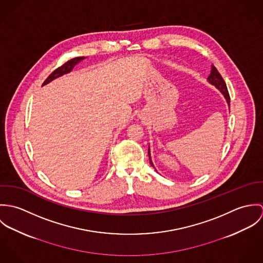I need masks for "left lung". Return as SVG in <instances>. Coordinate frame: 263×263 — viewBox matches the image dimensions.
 <instances>
[{
    "mask_svg": "<svg viewBox=\"0 0 263 263\" xmlns=\"http://www.w3.org/2000/svg\"><path fill=\"white\" fill-rule=\"evenodd\" d=\"M208 80H209V82H210L211 84L215 85V86L223 93V95L225 96L226 100H227V102H228V104H229V106H230V95H229V92H228V88H227V86H226L225 81H224L223 77L218 72V70H217L216 67H214V66L212 67V72H211V75L209 76ZM148 154H149L150 164L154 167V164H153L152 158H151L150 147H149V149H148Z\"/></svg>",
    "mask_w": 263,
    "mask_h": 263,
    "instance_id": "8db88e82",
    "label": "left lung"
}]
</instances>
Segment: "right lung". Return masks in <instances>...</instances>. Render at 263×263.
I'll return each instance as SVG.
<instances>
[{
	"mask_svg": "<svg viewBox=\"0 0 263 263\" xmlns=\"http://www.w3.org/2000/svg\"><path fill=\"white\" fill-rule=\"evenodd\" d=\"M83 59H84L83 57L74 58V59H72V60L68 61L67 63H65L63 66H61L60 68H58L57 70H54L50 75L47 77V79L43 82L42 86H43V85H45V84H47V83H49L50 81H52L53 79H55V78H58V77H60V76L64 75V74H67V73L71 72V71H72V69L74 68V66H75L76 64H78V63H79L80 61H82Z\"/></svg>",
	"mask_w": 263,
	"mask_h": 263,
	"instance_id": "1",
	"label": "right lung"
}]
</instances>
